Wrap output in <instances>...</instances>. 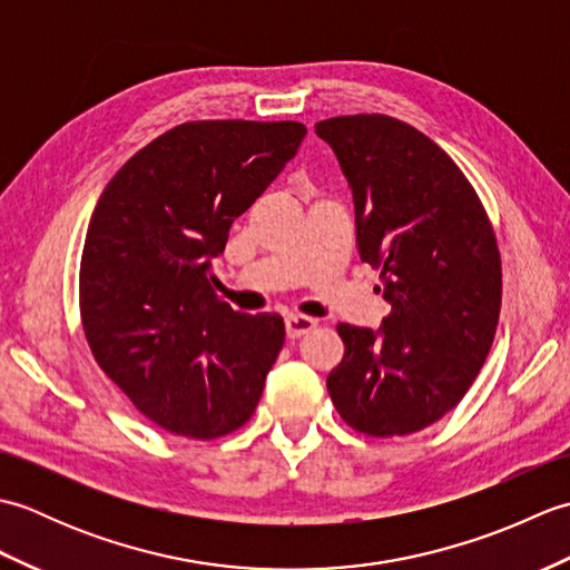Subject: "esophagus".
<instances>
[{"instance_id": "1", "label": "esophagus", "mask_w": 570, "mask_h": 570, "mask_svg": "<svg viewBox=\"0 0 570 570\" xmlns=\"http://www.w3.org/2000/svg\"><path fill=\"white\" fill-rule=\"evenodd\" d=\"M284 325H286L288 337H301V335H306L308 331L316 328V321L308 318V316H301V313H286Z\"/></svg>"}]
</instances>
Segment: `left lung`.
<instances>
[{
  "mask_svg": "<svg viewBox=\"0 0 570 570\" xmlns=\"http://www.w3.org/2000/svg\"><path fill=\"white\" fill-rule=\"evenodd\" d=\"M353 188L360 259L392 313L380 331L341 323L328 392L347 426L409 435L458 406L498 331L502 264L475 188L439 144L386 115L323 119Z\"/></svg>",
  "mask_w": 570,
  "mask_h": 570,
  "instance_id": "left-lung-1",
  "label": "left lung"
}]
</instances>
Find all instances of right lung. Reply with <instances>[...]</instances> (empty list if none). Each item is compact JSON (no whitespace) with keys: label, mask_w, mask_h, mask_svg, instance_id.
Instances as JSON below:
<instances>
[{"label":"right lung","mask_w":570,"mask_h":570,"mask_svg":"<svg viewBox=\"0 0 570 570\" xmlns=\"http://www.w3.org/2000/svg\"><path fill=\"white\" fill-rule=\"evenodd\" d=\"M304 137L301 122L178 125L131 156L95 205L80 259L82 331L102 372L156 426L210 441L257 409L284 318L220 301L213 259Z\"/></svg>","instance_id":"right-lung-1"}]
</instances>
